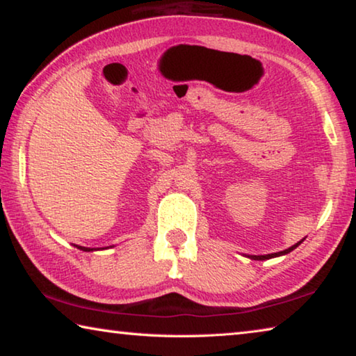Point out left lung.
<instances>
[{
    "label": "left lung",
    "mask_w": 356,
    "mask_h": 356,
    "mask_svg": "<svg viewBox=\"0 0 356 356\" xmlns=\"http://www.w3.org/2000/svg\"><path fill=\"white\" fill-rule=\"evenodd\" d=\"M305 238H301L298 243H295V245H292L291 248H287V250H284V251H280V252H272V254H265V256H248L250 259H252V261H267V259H272V257H280V256H284V254H289V252L291 251H293L295 248H297V246L303 242Z\"/></svg>",
    "instance_id": "left-lung-1"
}]
</instances>
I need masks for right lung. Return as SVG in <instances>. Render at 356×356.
I'll return each instance as SVG.
<instances>
[{
  "instance_id": "obj_1",
  "label": "right lung",
  "mask_w": 356,
  "mask_h": 356,
  "mask_svg": "<svg viewBox=\"0 0 356 356\" xmlns=\"http://www.w3.org/2000/svg\"><path fill=\"white\" fill-rule=\"evenodd\" d=\"M74 246H76L78 250H81V251H86V252H89V251H97V250H94V248H86V246H80V245H74ZM102 250H105V248H102Z\"/></svg>"
}]
</instances>
